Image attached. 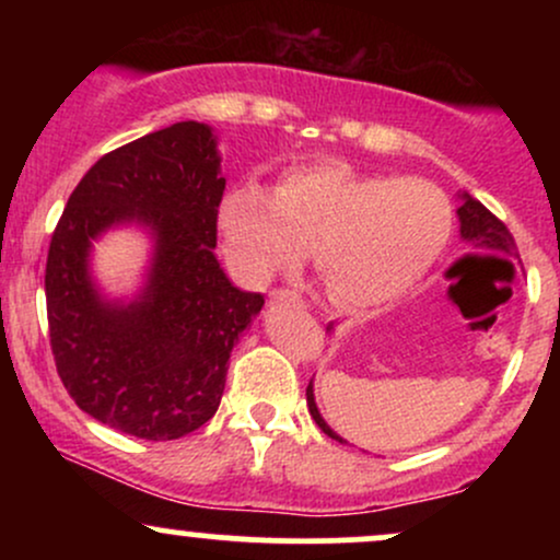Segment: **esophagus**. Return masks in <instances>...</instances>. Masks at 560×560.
Returning <instances> with one entry per match:
<instances>
[{"mask_svg":"<svg viewBox=\"0 0 560 560\" xmlns=\"http://www.w3.org/2000/svg\"><path fill=\"white\" fill-rule=\"evenodd\" d=\"M271 300L281 302V305H305V302H302V298L298 292H294V289H273Z\"/></svg>","mask_w":560,"mask_h":560,"instance_id":"34e87169","label":"esophagus"}]
</instances>
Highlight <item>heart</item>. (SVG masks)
I'll list each match as a JSON object with an SVG mask.
<instances>
[{"instance_id":"b5f03b06","label":"heart","mask_w":560,"mask_h":560,"mask_svg":"<svg viewBox=\"0 0 560 560\" xmlns=\"http://www.w3.org/2000/svg\"><path fill=\"white\" fill-rule=\"evenodd\" d=\"M231 260L253 284L311 247L326 294L342 307L402 298L445 253L453 208L427 178L361 173L316 160L281 173L273 191L258 182L231 186L218 205Z\"/></svg>"}]
</instances>
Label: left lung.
I'll return each mask as SVG.
<instances>
[{
  "instance_id": "left-lung-1",
  "label": "left lung",
  "mask_w": 560,
  "mask_h": 560,
  "mask_svg": "<svg viewBox=\"0 0 560 560\" xmlns=\"http://www.w3.org/2000/svg\"><path fill=\"white\" fill-rule=\"evenodd\" d=\"M460 208H458V221H460V240H464L468 247L477 249V253H487V255H503V258H518V249H516V242H513L511 231L505 229L503 221H498L490 210L485 208V205L479 202V199H474L471 195H460ZM326 331H334V324L326 326ZM307 410H311L313 421L318 423L320 432L329 434L331 440L337 442H345L342 436H339L329 423L324 421V416H320L318 405H316V395H313V378L311 384H307Z\"/></svg>"
}]
</instances>
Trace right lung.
<instances>
[{
	"label": "right lung",
	"mask_w": 560,
	"mask_h": 560,
	"mask_svg": "<svg viewBox=\"0 0 560 560\" xmlns=\"http://www.w3.org/2000/svg\"><path fill=\"white\" fill-rule=\"evenodd\" d=\"M223 189L215 131L182 120L107 152L70 195L44 289L57 374L92 419L163 442L215 416L231 350L266 302L231 284L213 253ZM118 225L153 240L131 301L91 276L93 242Z\"/></svg>",
	"instance_id": "1"
}]
</instances>
